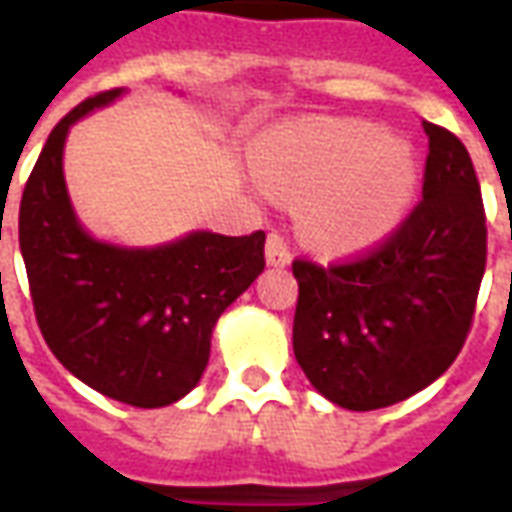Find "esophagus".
I'll return each mask as SVG.
<instances>
[{
    "label": "esophagus",
    "instance_id": "34e87169",
    "mask_svg": "<svg viewBox=\"0 0 512 512\" xmlns=\"http://www.w3.org/2000/svg\"><path fill=\"white\" fill-rule=\"evenodd\" d=\"M290 260H293V255H290V246L285 244V238H282L279 233H268V238H266V263L268 266L285 268V266H290Z\"/></svg>",
    "mask_w": 512,
    "mask_h": 512
}]
</instances>
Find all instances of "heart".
I'll return each mask as SVG.
<instances>
[{"instance_id": "obj_1", "label": "heart", "mask_w": 512, "mask_h": 512, "mask_svg": "<svg viewBox=\"0 0 512 512\" xmlns=\"http://www.w3.org/2000/svg\"><path fill=\"white\" fill-rule=\"evenodd\" d=\"M260 186L304 202L301 224L323 249L354 252L381 241L406 216L419 167L411 147L359 120L277 128L252 150Z\"/></svg>"}]
</instances>
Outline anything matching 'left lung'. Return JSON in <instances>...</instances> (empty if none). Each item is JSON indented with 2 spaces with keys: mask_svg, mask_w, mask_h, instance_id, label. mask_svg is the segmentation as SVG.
Masks as SVG:
<instances>
[{
  "mask_svg": "<svg viewBox=\"0 0 512 512\" xmlns=\"http://www.w3.org/2000/svg\"><path fill=\"white\" fill-rule=\"evenodd\" d=\"M422 202L373 255L293 263V354L334 406L376 411L430 386L455 362L485 271L480 183L461 139L422 123Z\"/></svg>",
  "mask_w": 512,
  "mask_h": 512,
  "instance_id": "1",
  "label": "left lung"
}]
</instances>
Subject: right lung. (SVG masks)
I'll return each mask as SVG.
<instances>
[{
    "label": "right lung",
    "mask_w": 512,
    "mask_h": 512,
    "mask_svg": "<svg viewBox=\"0 0 512 512\" xmlns=\"http://www.w3.org/2000/svg\"><path fill=\"white\" fill-rule=\"evenodd\" d=\"M123 95H95L51 131L21 197L18 244L62 367L112 400L161 408L200 384L216 321L266 266V233L191 230L156 246L95 238L73 208L62 156L71 128Z\"/></svg>",
    "instance_id": "right-lung-1"
}]
</instances>
